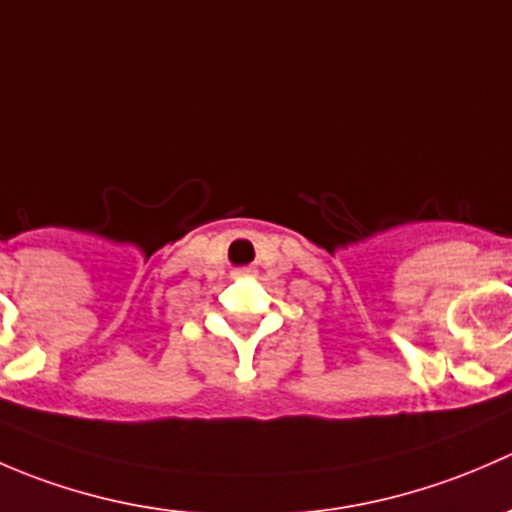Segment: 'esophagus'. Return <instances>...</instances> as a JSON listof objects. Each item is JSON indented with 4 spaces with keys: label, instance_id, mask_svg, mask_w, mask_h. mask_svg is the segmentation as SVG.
<instances>
[{
    "label": "esophagus",
    "instance_id": "34e87169",
    "mask_svg": "<svg viewBox=\"0 0 512 512\" xmlns=\"http://www.w3.org/2000/svg\"><path fill=\"white\" fill-rule=\"evenodd\" d=\"M247 272H250V270H240V275H247Z\"/></svg>",
    "mask_w": 512,
    "mask_h": 512
}]
</instances>
